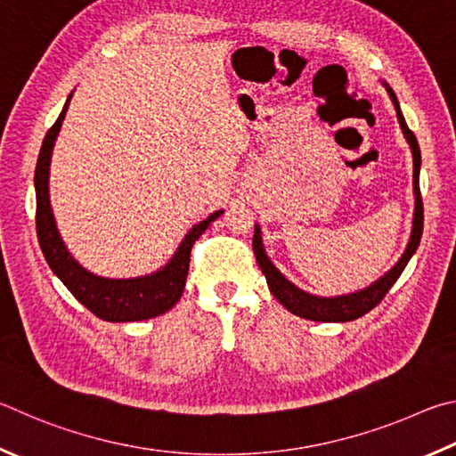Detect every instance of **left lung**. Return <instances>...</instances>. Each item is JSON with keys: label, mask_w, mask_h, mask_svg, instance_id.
<instances>
[{"label": "left lung", "mask_w": 456, "mask_h": 456, "mask_svg": "<svg viewBox=\"0 0 456 456\" xmlns=\"http://www.w3.org/2000/svg\"><path fill=\"white\" fill-rule=\"evenodd\" d=\"M382 86L387 87V92L390 95V100L395 103L396 110V118L398 124H401V130L404 134L406 142H409L411 151H412V191H414V216H412V230H411V240L406 244V248L403 252V256L398 258L396 265L388 270V273L382 274L379 281H374L370 286H366L362 290L350 292V294H340V297H316V294L305 292L298 289L297 284H292L289 278H286L281 270H278L273 260L268 258V254L265 250V244H262V230L258 224H254V238H252V248L254 254H256V262L262 270V274L266 276L268 289L274 294L276 300L281 305L290 310L292 314H297L300 318H306V321H316V322H350L356 321V318L364 316L366 313L379 305V302L387 297V292L390 290L398 276L403 274L404 266L409 265V260L412 258V254L417 252L419 244H420V236H422V198H420V186H419V174H420V148L419 142L414 138V134L409 130V126L404 122V116L401 111V106H398L396 94L393 92L387 82H382Z\"/></svg>", "instance_id": "obj_1"}]
</instances>
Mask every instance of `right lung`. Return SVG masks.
I'll use <instances>...</instances> for the list:
<instances>
[{
	"mask_svg": "<svg viewBox=\"0 0 456 456\" xmlns=\"http://www.w3.org/2000/svg\"><path fill=\"white\" fill-rule=\"evenodd\" d=\"M71 94L68 95L60 118L47 130L42 150H39L34 186H36V228L37 242L42 246L44 258L50 265L52 273L60 278L63 286L74 294L76 300L94 313L102 321L108 322H135L148 321L167 313L180 300L183 286H186L190 250L206 228L218 218L224 210L208 216L206 220L196 224L190 232L183 236L174 256L167 265L158 268L156 273L135 278H106L86 270L71 256L66 242L61 240L58 224L53 218L50 204V164L55 138L61 130V122L66 118Z\"/></svg>",
	"mask_w": 456,
	"mask_h": 456,
	"instance_id": "obj_1",
	"label": "right lung"
}]
</instances>
